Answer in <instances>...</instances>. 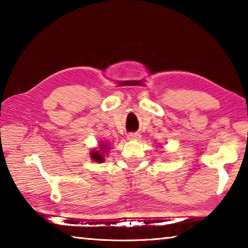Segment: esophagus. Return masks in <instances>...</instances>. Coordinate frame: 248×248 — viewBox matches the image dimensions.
I'll return each mask as SVG.
<instances>
[{
    "mask_svg": "<svg viewBox=\"0 0 248 248\" xmlns=\"http://www.w3.org/2000/svg\"><path fill=\"white\" fill-rule=\"evenodd\" d=\"M140 138V134L139 133H129L128 134V139L129 140H137Z\"/></svg>",
    "mask_w": 248,
    "mask_h": 248,
    "instance_id": "obj_1",
    "label": "esophagus"
}]
</instances>
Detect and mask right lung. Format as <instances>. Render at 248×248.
<instances>
[{
  "label": "right lung",
  "mask_w": 248,
  "mask_h": 248,
  "mask_svg": "<svg viewBox=\"0 0 248 248\" xmlns=\"http://www.w3.org/2000/svg\"><path fill=\"white\" fill-rule=\"evenodd\" d=\"M99 150H93L91 152V158L93 159L94 162H97V163H102L104 162L105 159V153H107V150H108V145L106 143H102L99 144Z\"/></svg>",
  "instance_id": "obj_1"
}]
</instances>
